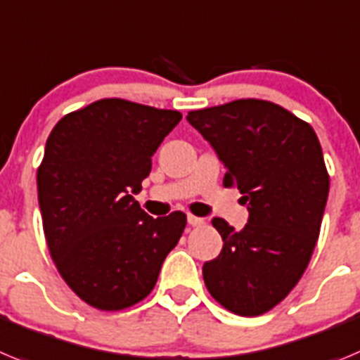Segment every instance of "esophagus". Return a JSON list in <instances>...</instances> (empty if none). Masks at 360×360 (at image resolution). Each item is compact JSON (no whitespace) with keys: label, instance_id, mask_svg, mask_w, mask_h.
Returning <instances> with one entry per match:
<instances>
[{"label":"esophagus","instance_id":"1","mask_svg":"<svg viewBox=\"0 0 360 360\" xmlns=\"http://www.w3.org/2000/svg\"><path fill=\"white\" fill-rule=\"evenodd\" d=\"M188 224L193 226V228H200V226H204L206 222H204V219H200V217L188 215Z\"/></svg>","mask_w":360,"mask_h":360}]
</instances>
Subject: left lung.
I'll list each match as a JSON object with an SVG mask.
<instances>
[{
    "label": "left lung",
    "instance_id": "1",
    "mask_svg": "<svg viewBox=\"0 0 360 360\" xmlns=\"http://www.w3.org/2000/svg\"><path fill=\"white\" fill-rule=\"evenodd\" d=\"M186 120L226 165V188H238L249 222L235 231L213 219L224 245L202 278L217 303L238 316H262L287 297L319 238L330 176L314 129L281 105L240 98L188 112Z\"/></svg>",
    "mask_w": 360,
    "mask_h": 360
}]
</instances>
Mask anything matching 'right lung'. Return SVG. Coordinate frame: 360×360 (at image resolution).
<instances>
[{
  "mask_svg": "<svg viewBox=\"0 0 360 360\" xmlns=\"http://www.w3.org/2000/svg\"><path fill=\"white\" fill-rule=\"evenodd\" d=\"M179 111L102 98L68 112L50 132L37 168V197L51 260L77 296L124 310L150 294L186 215L152 219L131 193Z\"/></svg>",
  "mask_w": 360,
  "mask_h": 360,
  "instance_id": "1",
  "label": "right lung"
}]
</instances>
